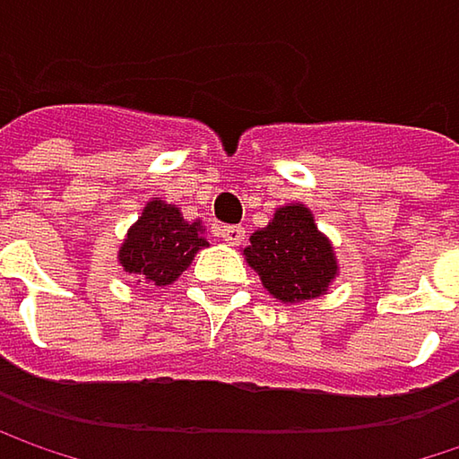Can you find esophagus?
Returning a JSON list of instances; mask_svg holds the SVG:
<instances>
[{
	"mask_svg": "<svg viewBox=\"0 0 459 459\" xmlns=\"http://www.w3.org/2000/svg\"><path fill=\"white\" fill-rule=\"evenodd\" d=\"M218 236H221L226 244H241L244 236H247V230L241 229V226H221V229H218Z\"/></svg>",
	"mask_w": 459,
	"mask_h": 459,
	"instance_id": "34e87169",
	"label": "esophagus"
}]
</instances>
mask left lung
Masks as SVG:
<instances>
[{"mask_svg": "<svg viewBox=\"0 0 459 459\" xmlns=\"http://www.w3.org/2000/svg\"><path fill=\"white\" fill-rule=\"evenodd\" d=\"M241 255L268 295L284 306L316 300L340 276L329 236L321 233L314 212L300 202L276 207L271 223L249 236Z\"/></svg>", "mask_w": 459, "mask_h": 459, "instance_id": "1", "label": "left lung"}]
</instances>
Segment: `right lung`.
I'll list each match as a JSON object with an SVG mask.
<instances>
[{
  "label": "right lung",
  "mask_w": 459,
  "mask_h": 459,
  "mask_svg": "<svg viewBox=\"0 0 459 459\" xmlns=\"http://www.w3.org/2000/svg\"><path fill=\"white\" fill-rule=\"evenodd\" d=\"M202 221H186L178 204L153 196L119 247V265L151 287H169L191 265L199 249L210 247Z\"/></svg>",
  "instance_id": "1"
}]
</instances>
